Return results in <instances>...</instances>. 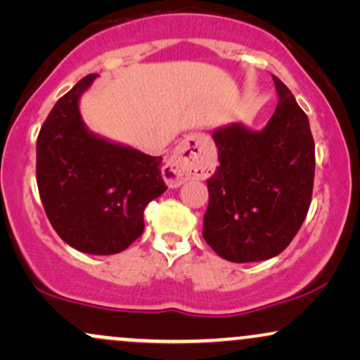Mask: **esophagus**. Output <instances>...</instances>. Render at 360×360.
<instances>
[{"label": "esophagus", "instance_id": "34e87169", "mask_svg": "<svg viewBox=\"0 0 360 360\" xmlns=\"http://www.w3.org/2000/svg\"><path fill=\"white\" fill-rule=\"evenodd\" d=\"M212 142L203 134L191 135L177 147L174 157L164 166L162 176L171 188H177L186 181L203 179L206 176Z\"/></svg>", "mask_w": 360, "mask_h": 360}]
</instances>
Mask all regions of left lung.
<instances>
[{"mask_svg": "<svg viewBox=\"0 0 360 360\" xmlns=\"http://www.w3.org/2000/svg\"><path fill=\"white\" fill-rule=\"evenodd\" d=\"M278 108L266 128L230 125L213 134L218 162L208 183L206 243L230 262L274 257L296 237L311 203L315 140L307 113L272 76Z\"/></svg>", "mask_w": 360, "mask_h": 360, "instance_id": "left-lung-1", "label": "left lung"}]
</instances>
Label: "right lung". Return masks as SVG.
<instances>
[{
    "instance_id": "obj_1",
    "label": "right lung",
    "mask_w": 360,
    "mask_h": 360,
    "mask_svg": "<svg viewBox=\"0 0 360 360\" xmlns=\"http://www.w3.org/2000/svg\"><path fill=\"white\" fill-rule=\"evenodd\" d=\"M94 77H82L45 118L37 137V186L62 240L84 254L111 255L142 235L143 210L167 186L162 157L86 130L77 103Z\"/></svg>"
}]
</instances>
